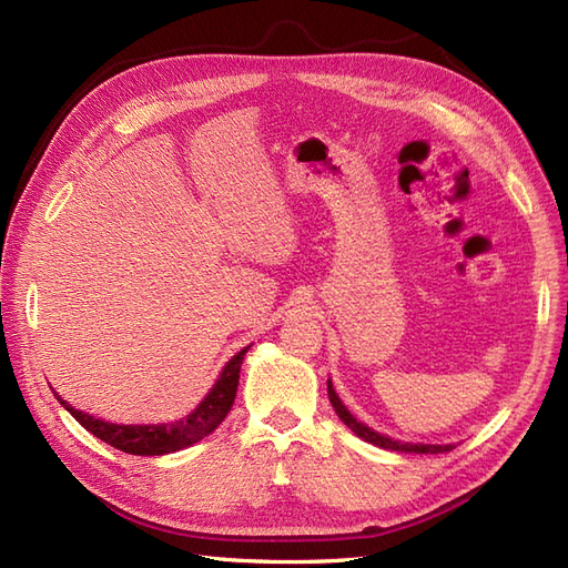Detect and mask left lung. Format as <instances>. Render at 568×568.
<instances>
[{"label": "left lung", "instance_id": "1", "mask_svg": "<svg viewBox=\"0 0 568 568\" xmlns=\"http://www.w3.org/2000/svg\"><path fill=\"white\" fill-rule=\"evenodd\" d=\"M326 388H329V400L336 409V415L341 417V422L346 424L353 434H357L363 440L372 443V445H379V448L384 450H398V453H419V455H438V453H450L453 445H426V443H400V440H393L388 436H382L372 432V428H367L365 424H359L351 412L343 407V403L338 400L336 390L332 388V382H326Z\"/></svg>", "mask_w": 568, "mask_h": 568}]
</instances>
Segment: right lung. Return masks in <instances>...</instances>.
Listing matches in <instances>:
<instances>
[{"label":"right lung","instance_id":"add662e5","mask_svg":"<svg viewBox=\"0 0 568 568\" xmlns=\"http://www.w3.org/2000/svg\"><path fill=\"white\" fill-rule=\"evenodd\" d=\"M251 348V346H248ZM239 351L230 363L222 369L220 379L211 388V393L205 395L201 405L178 422L170 424H111L104 419H94L88 412H80L75 407L61 400V405L71 412L75 422H80L90 434L101 438L104 443L113 445L115 450H123L130 455H168V453H178L182 448H189V445L199 443L209 434H213L215 428L222 424V419L227 417V412L234 405V395L239 386V369H242L244 355L246 351Z\"/></svg>","mask_w":568,"mask_h":568}]
</instances>
